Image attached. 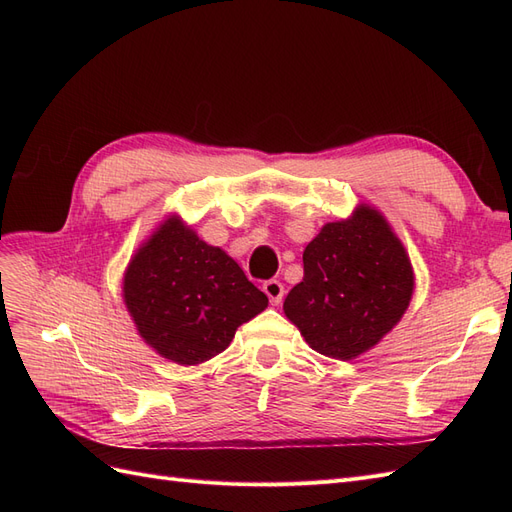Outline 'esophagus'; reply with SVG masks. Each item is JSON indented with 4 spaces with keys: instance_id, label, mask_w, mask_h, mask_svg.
Returning a JSON list of instances; mask_svg holds the SVG:
<instances>
[{
    "instance_id": "1",
    "label": "esophagus",
    "mask_w": 512,
    "mask_h": 512,
    "mask_svg": "<svg viewBox=\"0 0 512 512\" xmlns=\"http://www.w3.org/2000/svg\"><path fill=\"white\" fill-rule=\"evenodd\" d=\"M262 290H265V294H267L269 301L273 305L282 303V299H284V284L280 280H267L265 284H262Z\"/></svg>"
}]
</instances>
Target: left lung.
<instances>
[{"instance_id": "obj_1", "label": "left lung", "mask_w": 512, "mask_h": 512, "mask_svg": "<svg viewBox=\"0 0 512 512\" xmlns=\"http://www.w3.org/2000/svg\"><path fill=\"white\" fill-rule=\"evenodd\" d=\"M404 245L376 209L331 222L303 252V282L284 312L316 352L337 361L363 354L389 333L412 299Z\"/></svg>"}]
</instances>
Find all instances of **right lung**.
<instances>
[{"instance_id":"1","label":"right lung","mask_w":512,"mask_h":512,"mask_svg":"<svg viewBox=\"0 0 512 512\" xmlns=\"http://www.w3.org/2000/svg\"><path fill=\"white\" fill-rule=\"evenodd\" d=\"M123 299L145 342L179 365L220 354L241 324L269 305L235 260L177 218L166 220L132 258Z\"/></svg>"}]
</instances>
